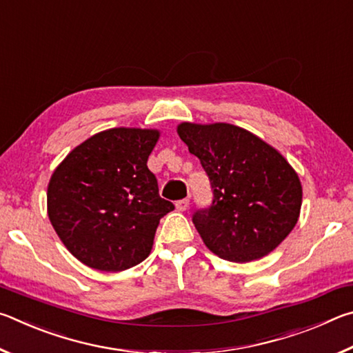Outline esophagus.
Listing matches in <instances>:
<instances>
[{
    "instance_id": "1",
    "label": "esophagus",
    "mask_w": 353,
    "mask_h": 353,
    "mask_svg": "<svg viewBox=\"0 0 353 353\" xmlns=\"http://www.w3.org/2000/svg\"><path fill=\"white\" fill-rule=\"evenodd\" d=\"M188 207H190V199H181V201L176 202V208L179 212L188 210Z\"/></svg>"
}]
</instances>
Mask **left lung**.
Instances as JSON below:
<instances>
[{
  "instance_id": "obj_1",
  "label": "left lung",
  "mask_w": 353,
  "mask_h": 353,
  "mask_svg": "<svg viewBox=\"0 0 353 353\" xmlns=\"http://www.w3.org/2000/svg\"><path fill=\"white\" fill-rule=\"evenodd\" d=\"M177 134L201 160L213 201L193 224L213 254L229 261L261 259L294 229L302 185L277 149L227 123H182Z\"/></svg>"
}]
</instances>
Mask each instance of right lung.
Masks as SVG:
<instances>
[{"label": "right lung", "mask_w": 353, "mask_h": 353, "mask_svg": "<svg viewBox=\"0 0 353 353\" xmlns=\"http://www.w3.org/2000/svg\"><path fill=\"white\" fill-rule=\"evenodd\" d=\"M155 129L115 128L76 146L52 172L48 216L83 265L124 271L151 252L154 235L172 202L160 198L148 157Z\"/></svg>", "instance_id": "add662e5"}]
</instances>
